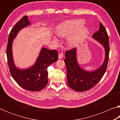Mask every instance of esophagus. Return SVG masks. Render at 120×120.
<instances>
[{
	"label": "esophagus",
	"mask_w": 120,
	"mask_h": 120,
	"mask_svg": "<svg viewBox=\"0 0 120 120\" xmlns=\"http://www.w3.org/2000/svg\"><path fill=\"white\" fill-rule=\"evenodd\" d=\"M59 59H62L63 57H64V54L62 53H60L59 54Z\"/></svg>",
	"instance_id": "1"
}]
</instances>
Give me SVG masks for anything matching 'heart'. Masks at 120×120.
Instances as JSON below:
<instances>
[{"mask_svg": "<svg viewBox=\"0 0 120 120\" xmlns=\"http://www.w3.org/2000/svg\"><path fill=\"white\" fill-rule=\"evenodd\" d=\"M84 22L82 19L68 21L59 24L56 28V33L60 37L69 36L67 43L70 46L79 45L88 33V28L82 26ZM54 41L57 42L56 37L53 38Z\"/></svg>", "mask_w": 120, "mask_h": 120, "instance_id": "obj_1", "label": "heart"}]
</instances>
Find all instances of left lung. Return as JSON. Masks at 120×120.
<instances>
[{
	"label": "left lung",
	"mask_w": 120,
	"mask_h": 120,
	"mask_svg": "<svg viewBox=\"0 0 120 120\" xmlns=\"http://www.w3.org/2000/svg\"><path fill=\"white\" fill-rule=\"evenodd\" d=\"M92 37L105 49L104 61L97 70L88 71L80 67L77 62L76 48L65 52L66 59L64 61L67 68L68 85L77 92H84L93 88L102 78L107 69L109 52V36L105 27L101 23L98 31L93 34Z\"/></svg>",
	"instance_id": "left-lung-1"
}]
</instances>
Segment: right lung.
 I'll return each mask as SVG.
<instances>
[{
	"instance_id": "obj_1",
	"label": "right lung",
	"mask_w": 120,
	"mask_h": 120,
	"mask_svg": "<svg viewBox=\"0 0 120 120\" xmlns=\"http://www.w3.org/2000/svg\"><path fill=\"white\" fill-rule=\"evenodd\" d=\"M31 25L27 16H24L16 23L10 32L6 50L8 64L11 75L15 82L24 89L32 92L43 89L48 84L47 69L58 60V51L43 48L34 64L24 70L17 68L14 63L12 44L14 38L22 28Z\"/></svg>"
}]
</instances>
